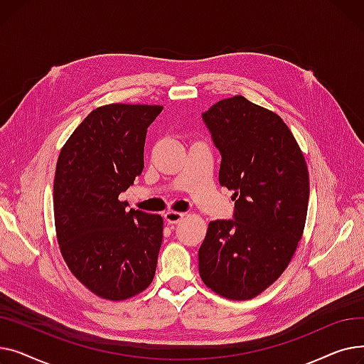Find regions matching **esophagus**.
Segmentation results:
<instances>
[{"instance_id": "34e87169", "label": "esophagus", "mask_w": 364, "mask_h": 364, "mask_svg": "<svg viewBox=\"0 0 364 364\" xmlns=\"http://www.w3.org/2000/svg\"><path fill=\"white\" fill-rule=\"evenodd\" d=\"M183 217H184V214H183V213H177V211H166V213L164 214V218H165L169 224L178 223Z\"/></svg>"}]
</instances>
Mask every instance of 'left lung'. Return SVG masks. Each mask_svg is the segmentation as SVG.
<instances>
[{
  "instance_id": "8db88e82",
  "label": "left lung",
  "mask_w": 364,
  "mask_h": 364,
  "mask_svg": "<svg viewBox=\"0 0 364 364\" xmlns=\"http://www.w3.org/2000/svg\"><path fill=\"white\" fill-rule=\"evenodd\" d=\"M221 155L220 184L233 190V220L208 225L199 247L203 283L228 299H250L279 279L301 240L309 169L291 129L242 95L202 113Z\"/></svg>"
}]
</instances>
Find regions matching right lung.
I'll use <instances>...</instances> for the list:
<instances>
[{
    "label": "right lung",
    "instance_id": "right-lung-1",
    "mask_svg": "<svg viewBox=\"0 0 364 364\" xmlns=\"http://www.w3.org/2000/svg\"><path fill=\"white\" fill-rule=\"evenodd\" d=\"M162 106L107 105L92 110L63 146L54 177V221L62 255L84 286L121 301L155 277L159 214L127 209L121 193L144 168L149 125Z\"/></svg>",
    "mask_w": 364,
    "mask_h": 364
}]
</instances>
